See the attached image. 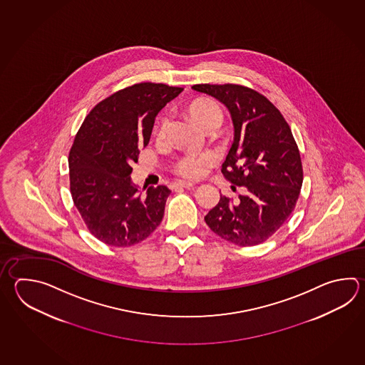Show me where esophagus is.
I'll return each mask as SVG.
<instances>
[{"instance_id": "34e87169", "label": "esophagus", "mask_w": 365, "mask_h": 365, "mask_svg": "<svg viewBox=\"0 0 365 365\" xmlns=\"http://www.w3.org/2000/svg\"><path fill=\"white\" fill-rule=\"evenodd\" d=\"M194 186V182H187V180H179V182L174 185V187H185V188H190V187Z\"/></svg>"}]
</instances>
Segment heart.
Here are the masks:
<instances>
[{"mask_svg": "<svg viewBox=\"0 0 365 365\" xmlns=\"http://www.w3.org/2000/svg\"><path fill=\"white\" fill-rule=\"evenodd\" d=\"M188 113H190L191 118L194 119L201 128L212 125V123H216L220 126L222 122L221 108L215 101L208 100V98H200V100L194 101L188 106ZM166 126H168V118L164 117L161 119L160 131L164 133ZM212 161H213L212 155H201V156L188 155V156L179 158L175 164V170L186 178H199L202 174H205V171L208 169L209 165L212 164Z\"/></svg>", "mask_w": 365, "mask_h": 365, "instance_id": "obj_1", "label": "heart"}]
</instances>
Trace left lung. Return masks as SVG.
Segmentation results:
<instances>
[{"label":"left lung","mask_w":365,"mask_h":365,"mask_svg":"<svg viewBox=\"0 0 365 365\" xmlns=\"http://www.w3.org/2000/svg\"><path fill=\"white\" fill-rule=\"evenodd\" d=\"M230 112L234 143L222 164L231 188L245 187L232 201L221 195L204 217L210 230L237 246L260 245L287 221L303 183L298 145L281 112L257 91L239 84H195Z\"/></svg>","instance_id":"obj_1"}]
</instances>
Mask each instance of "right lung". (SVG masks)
Listing matches in <instances>:
<instances>
[{
  "instance_id": "add662e5",
  "label": "right lung",
  "mask_w": 365,
  "mask_h": 365,
  "mask_svg": "<svg viewBox=\"0 0 365 365\" xmlns=\"http://www.w3.org/2000/svg\"><path fill=\"white\" fill-rule=\"evenodd\" d=\"M183 91L139 83L113 93L86 117L68 153L70 191L93 237L114 247L134 246L163 221L166 186L133 185L131 165L148 145L158 112Z\"/></svg>"
}]
</instances>
